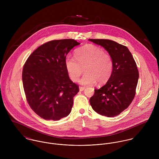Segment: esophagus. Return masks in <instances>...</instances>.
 I'll return each instance as SVG.
<instances>
[{
	"instance_id": "esophagus-1",
	"label": "esophagus",
	"mask_w": 159,
	"mask_h": 159,
	"mask_svg": "<svg viewBox=\"0 0 159 159\" xmlns=\"http://www.w3.org/2000/svg\"><path fill=\"white\" fill-rule=\"evenodd\" d=\"M79 89H80V91L82 92V91H83L85 89V88L84 87H82V86H80Z\"/></svg>"
}]
</instances>
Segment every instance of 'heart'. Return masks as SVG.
I'll use <instances>...</instances> for the list:
<instances>
[{
    "label": "heart",
    "mask_w": 159,
    "mask_h": 159,
    "mask_svg": "<svg viewBox=\"0 0 159 159\" xmlns=\"http://www.w3.org/2000/svg\"><path fill=\"white\" fill-rule=\"evenodd\" d=\"M75 56H68L65 60L66 69L72 81L78 80L83 68L86 73L79 81L81 84L91 85L97 81L103 84L109 80L113 62L111 56L104 52L103 49L88 44L76 50Z\"/></svg>",
    "instance_id": "heart-1"
}]
</instances>
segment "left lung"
I'll return each mask as SVG.
<instances>
[{
	"mask_svg": "<svg viewBox=\"0 0 159 159\" xmlns=\"http://www.w3.org/2000/svg\"><path fill=\"white\" fill-rule=\"evenodd\" d=\"M103 47L111 56L113 69L105 85L95 89L90 98L92 109L107 117L119 115L129 107L135 95L139 73L136 62L125 46L105 39H89Z\"/></svg>",
	"mask_w": 159,
	"mask_h": 159,
	"instance_id": "left-lung-1",
	"label": "left lung"
}]
</instances>
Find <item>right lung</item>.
Returning <instances> with one entry per match:
<instances>
[{
	"mask_svg": "<svg viewBox=\"0 0 159 159\" xmlns=\"http://www.w3.org/2000/svg\"><path fill=\"white\" fill-rule=\"evenodd\" d=\"M80 43L73 39L56 40L39 46L23 67V87L32 110L45 120H59L70 113L78 86L68 76L65 60Z\"/></svg>",
	"mask_w": 159,
	"mask_h": 159,
	"instance_id": "right-lung-1",
	"label": "right lung"
}]
</instances>
